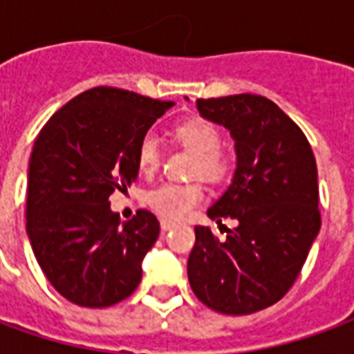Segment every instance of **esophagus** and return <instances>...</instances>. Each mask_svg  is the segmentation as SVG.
<instances>
[{"mask_svg":"<svg viewBox=\"0 0 354 354\" xmlns=\"http://www.w3.org/2000/svg\"><path fill=\"white\" fill-rule=\"evenodd\" d=\"M174 225H176V223L169 222V220H161V230L162 231H170L172 227H174Z\"/></svg>","mask_w":354,"mask_h":354,"instance_id":"esophagus-1","label":"esophagus"}]
</instances>
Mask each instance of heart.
I'll return each instance as SVG.
<instances>
[{
    "label": "heart",
    "instance_id": "b5f03b06",
    "mask_svg": "<svg viewBox=\"0 0 354 354\" xmlns=\"http://www.w3.org/2000/svg\"><path fill=\"white\" fill-rule=\"evenodd\" d=\"M174 136L193 155H197L195 172L218 180L225 170L222 155V136L214 124L205 119H189L174 129ZM159 142L153 134H144L136 146V165L142 174H151L159 167ZM205 197L199 184H165L147 193V207L167 220H184Z\"/></svg>",
    "mask_w": 354,
    "mask_h": 354
}]
</instances>
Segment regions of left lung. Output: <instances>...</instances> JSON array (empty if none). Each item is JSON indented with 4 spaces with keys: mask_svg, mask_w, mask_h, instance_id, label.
Segmentation results:
<instances>
[{
    "mask_svg": "<svg viewBox=\"0 0 354 354\" xmlns=\"http://www.w3.org/2000/svg\"><path fill=\"white\" fill-rule=\"evenodd\" d=\"M197 109L235 142L231 184L207 214L237 225L225 241L195 227L187 279L210 309L250 315L288 292L319 235L317 162L299 127L260 94L197 100Z\"/></svg>",
    "mask_w": 354,
    "mask_h": 354,
    "instance_id": "obj_1",
    "label": "left lung"
}]
</instances>
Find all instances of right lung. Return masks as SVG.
I'll use <instances>...</instances> for the list:
<instances>
[{
    "instance_id": "right-lung-1",
    "label": "right lung",
    "mask_w": 354,
    "mask_h": 354,
    "mask_svg": "<svg viewBox=\"0 0 354 354\" xmlns=\"http://www.w3.org/2000/svg\"><path fill=\"white\" fill-rule=\"evenodd\" d=\"M174 102L113 87L77 94L50 117L28 161L26 233L55 288L81 307H109L136 290L159 222L109 207L136 178L140 138Z\"/></svg>"
}]
</instances>
